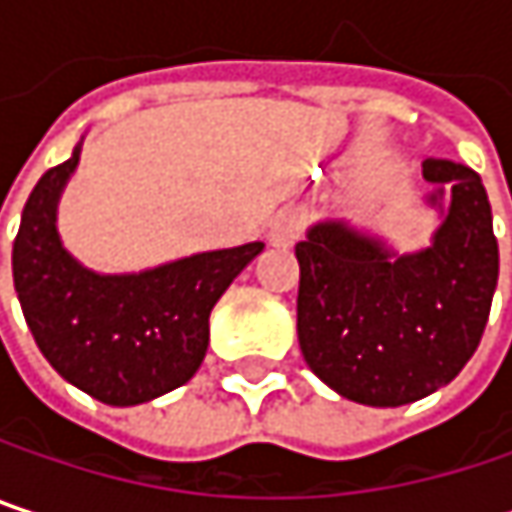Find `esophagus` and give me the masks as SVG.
<instances>
[{
  "label": "esophagus",
  "instance_id": "1",
  "mask_svg": "<svg viewBox=\"0 0 512 512\" xmlns=\"http://www.w3.org/2000/svg\"><path fill=\"white\" fill-rule=\"evenodd\" d=\"M305 228V213L299 207H290V210H281L272 222H269V231H266V240L269 246L275 249H290L299 234Z\"/></svg>",
  "mask_w": 512,
  "mask_h": 512
}]
</instances>
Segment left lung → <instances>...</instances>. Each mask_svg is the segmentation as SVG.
I'll use <instances>...</instances> for the list:
<instances>
[{
  "label": "left lung",
  "mask_w": 512,
  "mask_h": 512,
  "mask_svg": "<svg viewBox=\"0 0 512 512\" xmlns=\"http://www.w3.org/2000/svg\"><path fill=\"white\" fill-rule=\"evenodd\" d=\"M424 180L439 213L427 249L400 255L347 219L314 222L296 243L299 350L361 406H406L448 385L489 320L498 243L486 189L451 159H427Z\"/></svg>",
  "instance_id": "8db88e82"
}]
</instances>
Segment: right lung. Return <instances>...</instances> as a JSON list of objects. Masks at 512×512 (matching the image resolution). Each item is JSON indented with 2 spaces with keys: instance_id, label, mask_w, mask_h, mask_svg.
Segmentation results:
<instances>
[{
  "instance_id": "right-lung-1",
  "label": "right lung",
  "mask_w": 512,
  "mask_h": 512,
  "mask_svg": "<svg viewBox=\"0 0 512 512\" xmlns=\"http://www.w3.org/2000/svg\"><path fill=\"white\" fill-rule=\"evenodd\" d=\"M73 156L32 189L14 240V290L44 358L106 406H139L195 376L210 344V311L263 243L177 257L142 272H94L61 243L58 201Z\"/></svg>"
}]
</instances>
